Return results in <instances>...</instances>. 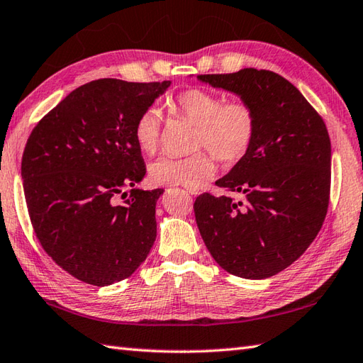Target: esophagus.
I'll use <instances>...</instances> for the list:
<instances>
[{"instance_id": "obj_1", "label": "esophagus", "mask_w": 363, "mask_h": 363, "mask_svg": "<svg viewBox=\"0 0 363 363\" xmlns=\"http://www.w3.org/2000/svg\"><path fill=\"white\" fill-rule=\"evenodd\" d=\"M188 192H189V194H191V196H196L199 191H197V189H191V188H189V189H188Z\"/></svg>"}]
</instances>
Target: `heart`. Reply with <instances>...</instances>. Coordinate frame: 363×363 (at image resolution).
I'll return each mask as SVG.
<instances>
[{
    "label": "heart",
    "instance_id": "1",
    "mask_svg": "<svg viewBox=\"0 0 363 363\" xmlns=\"http://www.w3.org/2000/svg\"><path fill=\"white\" fill-rule=\"evenodd\" d=\"M175 115L197 125L196 146H206L225 163L245 155L256 130L255 113L245 102H225L219 94L202 88H189L169 102ZM161 115L157 107H147L136 118L133 136L144 154H154L160 144ZM216 174L214 157L197 152L191 157L164 155L149 166V177L161 186L196 189Z\"/></svg>",
    "mask_w": 363,
    "mask_h": 363
}]
</instances>
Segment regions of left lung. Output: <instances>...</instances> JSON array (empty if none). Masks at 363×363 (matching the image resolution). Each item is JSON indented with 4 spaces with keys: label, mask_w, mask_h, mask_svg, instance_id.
<instances>
[{
    "label": "left lung",
    "mask_w": 363,
    "mask_h": 363,
    "mask_svg": "<svg viewBox=\"0 0 363 363\" xmlns=\"http://www.w3.org/2000/svg\"><path fill=\"white\" fill-rule=\"evenodd\" d=\"M197 79L239 96L256 119L245 155L216 182L244 200L199 196V231L223 270L247 279L270 278L295 262L323 225L331 189L326 125L277 72L244 68Z\"/></svg>",
    "instance_id": "obj_1"
}]
</instances>
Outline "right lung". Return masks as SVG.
Segmentation results:
<instances>
[{"label": "right lung", "instance_id": "obj_1", "mask_svg": "<svg viewBox=\"0 0 363 363\" xmlns=\"http://www.w3.org/2000/svg\"><path fill=\"white\" fill-rule=\"evenodd\" d=\"M169 86L93 80L60 101L26 143L21 179L32 227L52 261L84 283L128 278L155 242L163 189L135 188L146 164L133 128ZM124 187L131 197L116 204Z\"/></svg>", "mask_w": 363, "mask_h": 363}]
</instances>
